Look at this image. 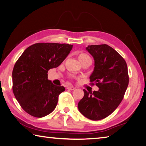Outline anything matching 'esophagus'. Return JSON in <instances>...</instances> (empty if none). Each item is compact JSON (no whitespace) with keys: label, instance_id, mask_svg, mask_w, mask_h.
<instances>
[{"label":"esophagus","instance_id":"esophagus-1","mask_svg":"<svg viewBox=\"0 0 146 146\" xmlns=\"http://www.w3.org/2000/svg\"><path fill=\"white\" fill-rule=\"evenodd\" d=\"M67 88L70 90H74L75 89V88L74 87H67Z\"/></svg>","mask_w":146,"mask_h":146}]
</instances>
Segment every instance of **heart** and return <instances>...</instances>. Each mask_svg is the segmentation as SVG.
Returning a JSON list of instances; mask_svg holds the SVG:
<instances>
[{"label": "heart", "mask_w": 146, "mask_h": 146, "mask_svg": "<svg viewBox=\"0 0 146 146\" xmlns=\"http://www.w3.org/2000/svg\"><path fill=\"white\" fill-rule=\"evenodd\" d=\"M78 58L81 63L87 61H91L90 57L87 54L84 52H80L78 54Z\"/></svg>", "instance_id": "obj_1"}]
</instances>
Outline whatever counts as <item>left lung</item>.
Here are the masks:
<instances>
[{
	"label": "left lung",
	"mask_w": 146,
	"mask_h": 146,
	"mask_svg": "<svg viewBox=\"0 0 146 146\" xmlns=\"http://www.w3.org/2000/svg\"><path fill=\"white\" fill-rule=\"evenodd\" d=\"M95 62L90 76L91 85L98 91H84L78 108L83 115L92 120H100L110 115L123 99L129 82L127 62L116 51L106 44L86 47Z\"/></svg>",
	"instance_id": "8db88e82"
}]
</instances>
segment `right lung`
Masks as SVG:
<instances>
[{
  "label": "right lung",
  "mask_w": 146,
  "mask_h": 146,
  "mask_svg": "<svg viewBox=\"0 0 146 146\" xmlns=\"http://www.w3.org/2000/svg\"><path fill=\"white\" fill-rule=\"evenodd\" d=\"M73 45L36 43L26 49L14 64L13 91L25 111L36 118L52 113L63 86L47 79L48 71L57 68L70 54Z\"/></svg>",
  "instance_id": "1"
}]
</instances>
